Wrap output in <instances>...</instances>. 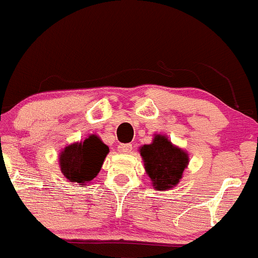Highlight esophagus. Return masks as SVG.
Instances as JSON below:
<instances>
[{
    "mask_svg": "<svg viewBox=\"0 0 258 258\" xmlns=\"http://www.w3.org/2000/svg\"><path fill=\"white\" fill-rule=\"evenodd\" d=\"M117 150L120 153H130L132 151V145L131 143H121L118 145Z\"/></svg>",
    "mask_w": 258,
    "mask_h": 258,
    "instance_id": "esophagus-1",
    "label": "esophagus"
}]
</instances>
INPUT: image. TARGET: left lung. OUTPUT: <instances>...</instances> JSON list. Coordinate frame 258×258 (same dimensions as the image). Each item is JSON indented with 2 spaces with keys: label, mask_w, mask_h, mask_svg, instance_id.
I'll return each instance as SVG.
<instances>
[{
  "label": "left lung",
  "mask_w": 258,
  "mask_h": 258,
  "mask_svg": "<svg viewBox=\"0 0 258 258\" xmlns=\"http://www.w3.org/2000/svg\"><path fill=\"white\" fill-rule=\"evenodd\" d=\"M140 153L152 185L161 191L177 185L189 163L188 153L162 135H156L151 145H143Z\"/></svg>",
  "instance_id": "1"
}]
</instances>
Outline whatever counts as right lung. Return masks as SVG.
<instances>
[{"instance_id": "obj_1", "label": "right lung", "mask_w": 258, "mask_h": 258, "mask_svg": "<svg viewBox=\"0 0 258 258\" xmlns=\"http://www.w3.org/2000/svg\"><path fill=\"white\" fill-rule=\"evenodd\" d=\"M108 153V147L96 135L67 146L59 154L64 177L72 183L86 185L99 174Z\"/></svg>"}]
</instances>
